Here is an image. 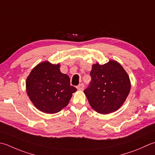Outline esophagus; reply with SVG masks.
<instances>
[{"instance_id": "34e87169", "label": "esophagus", "mask_w": 155, "mask_h": 155, "mask_svg": "<svg viewBox=\"0 0 155 155\" xmlns=\"http://www.w3.org/2000/svg\"><path fill=\"white\" fill-rule=\"evenodd\" d=\"M77 89L78 90H81V91H83L84 89V84L83 83H81L80 84H78V85L77 87Z\"/></svg>"}]
</instances>
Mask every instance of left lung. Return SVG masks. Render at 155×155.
<instances>
[{
	"label": "left lung",
	"instance_id": "1",
	"mask_svg": "<svg viewBox=\"0 0 155 155\" xmlns=\"http://www.w3.org/2000/svg\"><path fill=\"white\" fill-rule=\"evenodd\" d=\"M91 81L84 93L94 110L101 114L116 111L123 105L130 91L129 76L115 60L92 66Z\"/></svg>",
	"mask_w": 155,
	"mask_h": 155
}]
</instances>
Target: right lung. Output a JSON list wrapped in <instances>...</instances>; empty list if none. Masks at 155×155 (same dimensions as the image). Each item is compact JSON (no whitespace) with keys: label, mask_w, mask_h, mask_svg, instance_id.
Instances as JSON below:
<instances>
[{"label":"right lung","mask_w":155,"mask_h":155,"mask_svg":"<svg viewBox=\"0 0 155 155\" xmlns=\"http://www.w3.org/2000/svg\"><path fill=\"white\" fill-rule=\"evenodd\" d=\"M26 90L31 102L39 111L56 114L68 104L77 89L70 84L67 74L60 71V64L45 61L39 63L26 80Z\"/></svg>","instance_id":"add662e5"}]
</instances>
